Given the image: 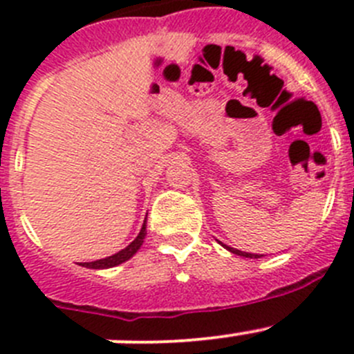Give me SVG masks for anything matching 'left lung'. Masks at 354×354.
<instances>
[{"instance_id": "left-lung-1", "label": "left lung", "mask_w": 354, "mask_h": 354, "mask_svg": "<svg viewBox=\"0 0 354 354\" xmlns=\"http://www.w3.org/2000/svg\"><path fill=\"white\" fill-rule=\"evenodd\" d=\"M219 242V240H218ZM221 243L223 247H225L226 250H230V252H233V254H236V256H243V257H252V259H257V257H261L259 254H250V252H243V250H239V249H233V247H230V245H225V243L223 242H219Z\"/></svg>"}]
</instances>
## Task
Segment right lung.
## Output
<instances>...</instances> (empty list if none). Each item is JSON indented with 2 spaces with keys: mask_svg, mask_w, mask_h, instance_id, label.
<instances>
[{
  "mask_svg": "<svg viewBox=\"0 0 354 354\" xmlns=\"http://www.w3.org/2000/svg\"><path fill=\"white\" fill-rule=\"evenodd\" d=\"M145 221H147V218H145ZM145 235H147V223H143L142 230H140V233H138V236H136V239L133 240V242L129 243L126 249L119 250L118 254H112V256L105 257V259H97V261H91V263H82L81 266H86V268H91V270L114 268V266H118V264H121V263H124V261L131 259V257L135 256L136 252H138V249L142 247Z\"/></svg>",
  "mask_w": 354,
  "mask_h": 354,
  "instance_id": "obj_1",
  "label": "right lung"
}]
</instances>
